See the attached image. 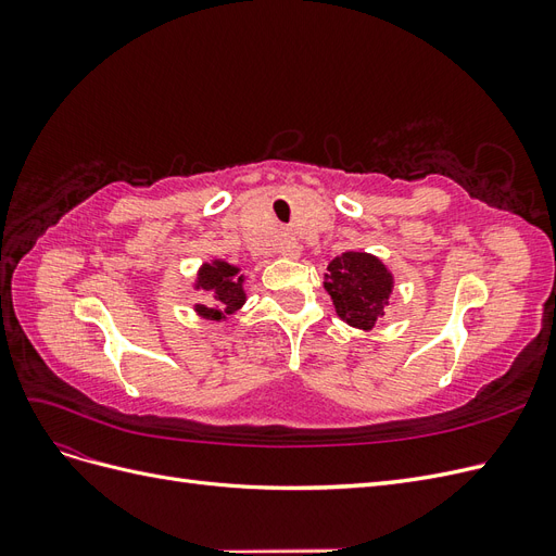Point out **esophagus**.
<instances>
[{
	"label": "esophagus",
	"mask_w": 556,
	"mask_h": 556,
	"mask_svg": "<svg viewBox=\"0 0 556 556\" xmlns=\"http://www.w3.org/2000/svg\"><path fill=\"white\" fill-rule=\"evenodd\" d=\"M278 252L282 257H290V260H294V257H299V252H301V245H299V241L294 239V237H288V233H285V237L280 239V243H278Z\"/></svg>",
	"instance_id": "obj_1"
}]
</instances>
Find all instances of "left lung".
<instances>
[{"instance_id":"left-lung-1","label":"left lung","mask_w":556,"mask_h":556,"mask_svg":"<svg viewBox=\"0 0 556 556\" xmlns=\"http://www.w3.org/2000/svg\"><path fill=\"white\" fill-rule=\"evenodd\" d=\"M394 278L387 266L368 252H343L329 262L325 274V290L333 308L350 327L374 329L378 317L390 304Z\"/></svg>"}]
</instances>
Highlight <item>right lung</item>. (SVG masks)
Here are the masks:
<instances>
[{
	"label": "right lung",
	"instance_id": "right-lung-1",
	"mask_svg": "<svg viewBox=\"0 0 556 556\" xmlns=\"http://www.w3.org/2000/svg\"><path fill=\"white\" fill-rule=\"evenodd\" d=\"M194 288L206 292L211 299L208 306H194V311L206 319H225L245 304L243 276L239 274V266L227 264L223 260H213L211 264L201 266Z\"/></svg>",
	"mask_w": 556,
	"mask_h": 556
}]
</instances>
